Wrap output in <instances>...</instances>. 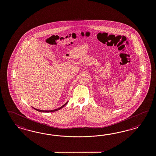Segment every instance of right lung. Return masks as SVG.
<instances>
[{
	"instance_id": "obj_1",
	"label": "right lung",
	"mask_w": 156,
	"mask_h": 156,
	"mask_svg": "<svg viewBox=\"0 0 156 156\" xmlns=\"http://www.w3.org/2000/svg\"><path fill=\"white\" fill-rule=\"evenodd\" d=\"M68 102L69 101H67L66 103L64 104L63 105H62V106H61L60 108H58V109H54V110H39V109H35V108H34L33 107V109H35V110H37L38 112H43V113H50V112H55V111H57V110H60V109H61L62 108H63L65 105H66V104L68 103Z\"/></svg>"
}]
</instances>
